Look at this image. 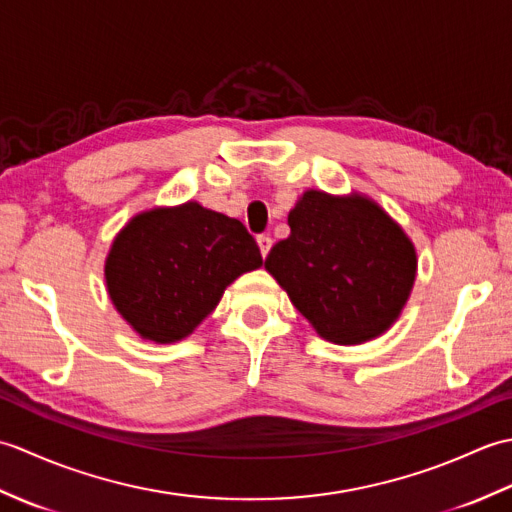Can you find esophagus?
<instances>
[{
  "label": "esophagus",
  "instance_id": "34e87169",
  "mask_svg": "<svg viewBox=\"0 0 512 512\" xmlns=\"http://www.w3.org/2000/svg\"><path fill=\"white\" fill-rule=\"evenodd\" d=\"M257 244H259V250H262V257H266L270 253V246H273V239H270L268 235H259Z\"/></svg>",
  "mask_w": 512,
  "mask_h": 512
}]
</instances>
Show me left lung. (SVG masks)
<instances>
[{"mask_svg": "<svg viewBox=\"0 0 512 512\" xmlns=\"http://www.w3.org/2000/svg\"><path fill=\"white\" fill-rule=\"evenodd\" d=\"M290 237L266 270L323 339L358 345L396 321L416 279V250L372 200L306 191L288 215Z\"/></svg>", "mask_w": 512, "mask_h": 512, "instance_id": "left-lung-1", "label": "left lung"}]
</instances>
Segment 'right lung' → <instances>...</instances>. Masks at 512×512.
Returning a JSON list of instances; mask_svg holds the SVG:
<instances>
[{
	"label": "right lung",
	"mask_w": 512,
	"mask_h": 512,
	"mask_svg": "<svg viewBox=\"0 0 512 512\" xmlns=\"http://www.w3.org/2000/svg\"><path fill=\"white\" fill-rule=\"evenodd\" d=\"M262 266L246 226L187 202L136 215L114 239L107 290L123 319L156 343L193 332L228 284Z\"/></svg>",
	"instance_id": "1"
}]
</instances>
